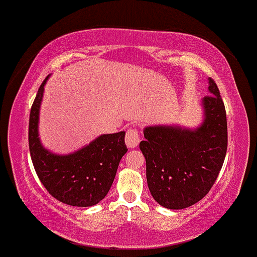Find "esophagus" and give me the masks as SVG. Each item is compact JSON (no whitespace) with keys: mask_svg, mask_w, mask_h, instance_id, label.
Here are the masks:
<instances>
[{"mask_svg":"<svg viewBox=\"0 0 257 257\" xmlns=\"http://www.w3.org/2000/svg\"><path fill=\"white\" fill-rule=\"evenodd\" d=\"M140 143V138H139V133L135 128H131L128 129L125 134V144L129 149H134L139 145Z\"/></svg>","mask_w":257,"mask_h":257,"instance_id":"esophagus-1","label":"esophagus"}]
</instances>
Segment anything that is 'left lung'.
I'll return each instance as SVG.
<instances>
[{
  "label": "left lung",
  "instance_id": "1",
  "mask_svg": "<svg viewBox=\"0 0 257 257\" xmlns=\"http://www.w3.org/2000/svg\"><path fill=\"white\" fill-rule=\"evenodd\" d=\"M200 101L201 122L194 128L155 124L144 128L140 150L146 160V179L161 206L182 210L196 204L212 188L227 152V115L216 83Z\"/></svg>",
  "mask_w": 257,
  "mask_h": 257
}]
</instances>
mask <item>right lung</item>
<instances>
[{
    "label": "right lung",
    "mask_w": 257,
    "mask_h": 257,
    "mask_svg": "<svg viewBox=\"0 0 257 257\" xmlns=\"http://www.w3.org/2000/svg\"><path fill=\"white\" fill-rule=\"evenodd\" d=\"M39 87L30 109L29 150L36 174L46 190L58 201L77 207L98 204L112 187L118 165L128 151L125 132L101 134L70 154H56L42 145L39 119L45 85Z\"/></svg>",
    "instance_id": "obj_1"
}]
</instances>
